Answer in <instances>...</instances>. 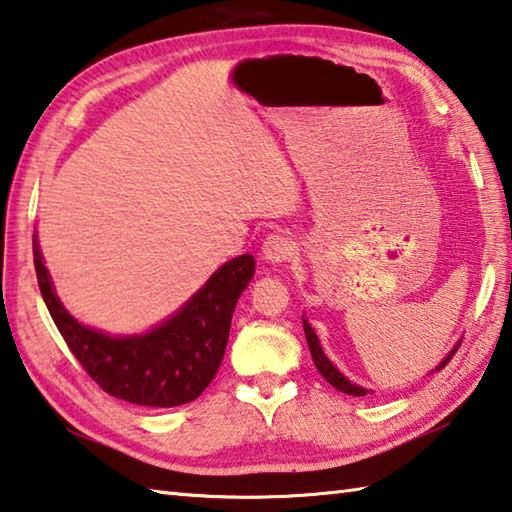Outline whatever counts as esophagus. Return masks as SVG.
<instances>
[{"label":"esophagus","mask_w":512,"mask_h":512,"mask_svg":"<svg viewBox=\"0 0 512 512\" xmlns=\"http://www.w3.org/2000/svg\"><path fill=\"white\" fill-rule=\"evenodd\" d=\"M293 250H295V241L291 237L284 235V232H271V235L264 239L262 255L266 262L284 264L293 257Z\"/></svg>","instance_id":"1"}]
</instances>
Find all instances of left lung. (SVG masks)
Listing matches in <instances>:
<instances>
[{
  "mask_svg": "<svg viewBox=\"0 0 512 512\" xmlns=\"http://www.w3.org/2000/svg\"><path fill=\"white\" fill-rule=\"evenodd\" d=\"M302 324H304V333H306V342H309V349H311V358H313V362H315V367H318V371L322 374V378L327 380L329 385H333L336 389H340V392H345V394H349V396H365V394H369L365 387H358V385H353L351 380H347L345 376L340 374V371L331 365V360L324 356V351H322V347H320V340H318V336H315V331L311 329V324L306 322L304 318H302ZM457 351V349H454ZM454 351H450V356L445 358L439 367L436 369H443L445 365H448L450 362V358L454 356Z\"/></svg>",
  "mask_w": 512,
  "mask_h": 512,
  "instance_id": "1",
  "label": "left lung"
}]
</instances>
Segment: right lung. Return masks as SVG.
<instances>
[{"mask_svg":"<svg viewBox=\"0 0 512 512\" xmlns=\"http://www.w3.org/2000/svg\"><path fill=\"white\" fill-rule=\"evenodd\" d=\"M33 257L46 309L82 369L102 392L145 407L190 403L212 383L224 360L232 311L255 275V259L250 255L230 259L161 327L145 336L111 338L82 327L64 311L35 237Z\"/></svg>","mask_w":512,"mask_h":512,"instance_id":"obj_1","label":"right lung"}]
</instances>
